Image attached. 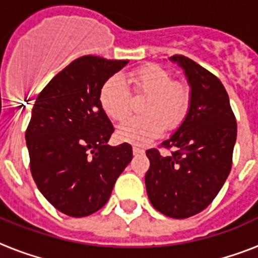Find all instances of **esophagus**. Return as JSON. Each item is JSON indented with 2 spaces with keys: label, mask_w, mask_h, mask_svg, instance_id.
<instances>
[{
  "label": "esophagus",
  "mask_w": 258,
  "mask_h": 258,
  "mask_svg": "<svg viewBox=\"0 0 258 258\" xmlns=\"http://www.w3.org/2000/svg\"><path fill=\"white\" fill-rule=\"evenodd\" d=\"M133 153L134 155H139V154H145V150L141 149V147H138V146H135L133 149Z\"/></svg>",
  "instance_id": "esophagus-1"
}]
</instances>
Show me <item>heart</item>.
Wrapping results in <instances>:
<instances>
[{
  "label": "heart",
  "instance_id": "heart-1",
  "mask_svg": "<svg viewBox=\"0 0 258 258\" xmlns=\"http://www.w3.org/2000/svg\"><path fill=\"white\" fill-rule=\"evenodd\" d=\"M127 82L135 95H146L142 116H133L117 127L116 135L123 142L146 145L163 133L174 130L183 120L190 104V91L184 84L172 82L169 71L157 64H147L130 72ZM101 109L113 120H123L131 111L133 97L124 80L113 75L99 91Z\"/></svg>",
  "mask_w": 258,
  "mask_h": 258
}]
</instances>
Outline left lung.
I'll return each instance as SVG.
<instances>
[{
	"instance_id": "left-lung-1",
	"label": "left lung",
	"mask_w": 258,
	"mask_h": 258,
	"mask_svg": "<svg viewBox=\"0 0 258 258\" xmlns=\"http://www.w3.org/2000/svg\"><path fill=\"white\" fill-rule=\"evenodd\" d=\"M169 60L183 70L190 104L183 121L162 143L176 151H146L150 169L145 182L154 208L180 220L208 208L224 186L232 169L237 123L220 79L182 54Z\"/></svg>"
}]
</instances>
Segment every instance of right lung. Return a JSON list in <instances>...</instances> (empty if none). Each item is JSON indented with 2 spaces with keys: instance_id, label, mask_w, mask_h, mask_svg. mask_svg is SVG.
I'll return each mask as SVG.
<instances>
[{
  "instance_id": "1",
  "label": "right lung",
  "mask_w": 258,
  "mask_h": 258,
  "mask_svg": "<svg viewBox=\"0 0 258 258\" xmlns=\"http://www.w3.org/2000/svg\"><path fill=\"white\" fill-rule=\"evenodd\" d=\"M127 62L83 56L36 99L25 134L30 171L42 196L67 216L103 208L133 159L128 143L108 145L113 125L99 103L103 83Z\"/></svg>"
}]
</instances>
